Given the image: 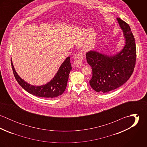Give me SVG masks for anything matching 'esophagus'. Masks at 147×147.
<instances>
[{
	"mask_svg": "<svg viewBox=\"0 0 147 147\" xmlns=\"http://www.w3.org/2000/svg\"><path fill=\"white\" fill-rule=\"evenodd\" d=\"M83 58V54L80 52L76 54L74 57V66L76 67H79L82 65V60Z\"/></svg>",
	"mask_w": 147,
	"mask_h": 147,
	"instance_id": "1",
	"label": "esophagus"
}]
</instances>
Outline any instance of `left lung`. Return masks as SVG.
<instances>
[{
  "label": "left lung",
  "instance_id": "8db88e82",
  "mask_svg": "<svg viewBox=\"0 0 147 147\" xmlns=\"http://www.w3.org/2000/svg\"><path fill=\"white\" fill-rule=\"evenodd\" d=\"M117 20L125 38L123 49L109 55L94 50L86 53L87 63L92 69L91 87L96 92L107 93L125 84L131 77L136 59L135 38L128 24L120 18Z\"/></svg>",
  "mask_w": 147,
  "mask_h": 147
}]
</instances>
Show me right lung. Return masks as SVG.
<instances>
[{
  "instance_id": "right-lung-1",
  "label": "right lung",
  "mask_w": 147,
  "mask_h": 147,
  "mask_svg": "<svg viewBox=\"0 0 147 147\" xmlns=\"http://www.w3.org/2000/svg\"><path fill=\"white\" fill-rule=\"evenodd\" d=\"M11 65L15 79L23 89L36 96L49 98L57 97L63 94L67 86L69 74L72 69L70 58L68 57L49 82L42 85H33L25 82L18 74L14 68L12 58Z\"/></svg>"
}]
</instances>
